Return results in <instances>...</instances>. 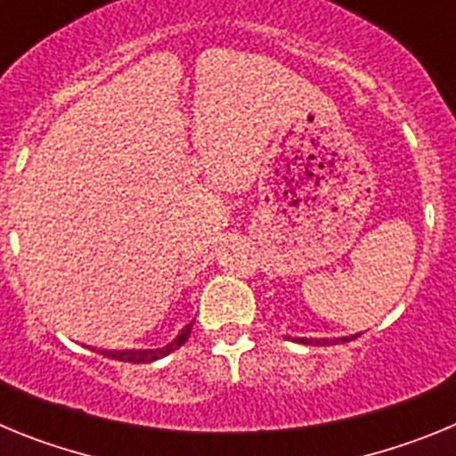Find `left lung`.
<instances>
[{
	"label": "left lung",
	"instance_id": "obj_1",
	"mask_svg": "<svg viewBox=\"0 0 456 456\" xmlns=\"http://www.w3.org/2000/svg\"><path fill=\"white\" fill-rule=\"evenodd\" d=\"M349 340H354V338H342V342ZM299 342H304V345H336V340H305V338H299Z\"/></svg>",
	"mask_w": 456,
	"mask_h": 456
}]
</instances>
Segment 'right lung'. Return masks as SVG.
Returning a JSON list of instances; mask_svg holds the SVG:
<instances>
[{
    "instance_id": "add662e5",
    "label": "right lung",
    "mask_w": 456,
    "mask_h": 456,
    "mask_svg": "<svg viewBox=\"0 0 456 456\" xmlns=\"http://www.w3.org/2000/svg\"><path fill=\"white\" fill-rule=\"evenodd\" d=\"M191 329H193V322H189L183 331H180V336L175 338L171 345H167L164 349H152V352L148 349V352H100V354H104L107 358H114V361H125V363H151V361H157V358H164L167 354H171L173 349L183 347L184 342L189 340V336H191Z\"/></svg>"
}]
</instances>
